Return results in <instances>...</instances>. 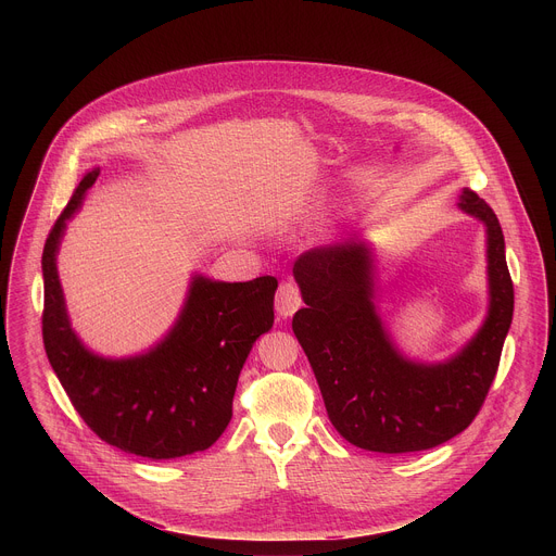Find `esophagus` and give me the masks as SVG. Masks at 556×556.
<instances>
[{"instance_id":"obj_1","label":"esophagus","mask_w":556,"mask_h":556,"mask_svg":"<svg viewBox=\"0 0 556 556\" xmlns=\"http://www.w3.org/2000/svg\"><path fill=\"white\" fill-rule=\"evenodd\" d=\"M301 307V292L292 281H286L279 286L277 296H275V309L281 316V319H288L296 309Z\"/></svg>"}]
</instances>
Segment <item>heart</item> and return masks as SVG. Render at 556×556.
Instances as JSON below:
<instances>
[{"label": "heart", "instance_id": "obj_1", "mask_svg": "<svg viewBox=\"0 0 556 556\" xmlns=\"http://www.w3.org/2000/svg\"><path fill=\"white\" fill-rule=\"evenodd\" d=\"M314 206V200H296L292 206L286 208V217H294V215H303Z\"/></svg>", "mask_w": 556, "mask_h": 556}]
</instances>
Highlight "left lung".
Wrapping results in <instances>:
<instances>
[{
    "label": "left lung",
    "mask_w": 556,
    "mask_h": 556,
    "mask_svg": "<svg viewBox=\"0 0 556 556\" xmlns=\"http://www.w3.org/2000/svg\"><path fill=\"white\" fill-rule=\"evenodd\" d=\"M457 208L484 224L489 307L478 332L444 361L412 358L395 345L376 296V247L365 235L294 262L305 307L294 312L292 332L334 429L358 448L412 453L455 438L478 416L497 374L515 307L504 232L470 189H462Z\"/></svg>",
    "instance_id": "left-lung-1"
}]
</instances>
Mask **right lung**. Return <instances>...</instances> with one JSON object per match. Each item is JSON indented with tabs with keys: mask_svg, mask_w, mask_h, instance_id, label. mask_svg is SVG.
<instances>
[{
	"mask_svg": "<svg viewBox=\"0 0 556 556\" xmlns=\"http://www.w3.org/2000/svg\"><path fill=\"white\" fill-rule=\"evenodd\" d=\"M99 174L94 167L78 182L43 247L48 361L78 416L108 444L149 459L204 451L228 427L237 378L255 341L273 328L277 279L230 283L191 273L185 303L161 341L121 358L90 350L72 328L56 257L67 222Z\"/></svg>",
	"mask_w": 556,
	"mask_h": 556,
	"instance_id": "1",
	"label": "right lung"
}]
</instances>
